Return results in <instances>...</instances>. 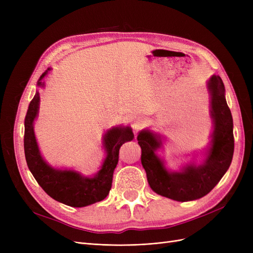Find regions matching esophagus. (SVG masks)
I'll list each match as a JSON object with an SVG mask.
<instances>
[{
    "label": "esophagus",
    "mask_w": 253,
    "mask_h": 253,
    "mask_svg": "<svg viewBox=\"0 0 253 253\" xmlns=\"http://www.w3.org/2000/svg\"><path fill=\"white\" fill-rule=\"evenodd\" d=\"M143 126V119L140 116H136L132 119V127L134 132H138V129Z\"/></svg>",
    "instance_id": "1"
}]
</instances>
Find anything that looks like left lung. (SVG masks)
I'll return each mask as SVG.
<instances>
[{
  "label": "left lung",
  "instance_id": "8db88e82",
  "mask_svg": "<svg viewBox=\"0 0 253 253\" xmlns=\"http://www.w3.org/2000/svg\"><path fill=\"white\" fill-rule=\"evenodd\" d=\"M207 89L213 127L209 147L204 152L205 158L201 164L190 162L179 171H172L157 154L164 148V136L149 128L142 129L137 136L141 148V164L151 189L173 201L190 202L204 197L217 185L232 162L233 120L219 76H212L207 82Z\"/></svg>",
  "mask_w": 253,
  "mask_h": 253
}]
</instances>
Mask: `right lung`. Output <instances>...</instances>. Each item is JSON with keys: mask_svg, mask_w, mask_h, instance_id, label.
Returning a JSON list of instances; mask_svg holds the SVG:
<instances>
[{"mask_svg": "<svg viewBox=\"0 0 253 253\" xmlns=\"http://www.w3.org/2000/svg\"><path fill=\"white\" fill-rule=\"evenodd\" d=\"M51 68H47L38 81V87H44L42 80ZM40 93L36 91L29 103L25 116L24 152L29 171L41 188L53 200L64 205L81 208L97 202H101L109 195L112 187L114 170L118 164L119 149L126 141L134 138L131 126H114L102 137L105 158L96 174L84 176L72 169H58L45 162L41 155L34 129V122L39 114Z\"/></svg>", "mask_w": 253, "mask_h": 253, "instance_id": "1", "label": "right lung"}]
</instances>
